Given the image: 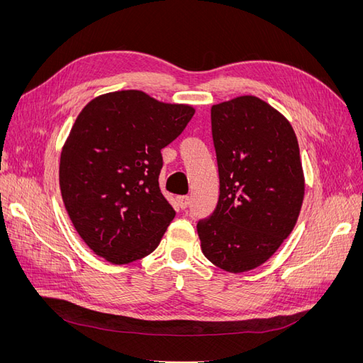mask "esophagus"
I'll list each match as a JSON object with an SVG mask.
<instances>
[{
	"label": "esophagus",
	"mask_w": 363,
	"mask_h": 363,
	"mask_svg": "<svg viewBox=\"0 0 363 363\" xmlns=\"http://www.w3.org/2000/svg\"><path fill=\"white\" fill-rule=\"evenodd\" d=\"M189 203H191V199L189 196H180L179 199V206H180V208H188L189 207Z\"/></svg>",
	"instance_id": "1"
}]
</instances>
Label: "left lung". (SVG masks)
Returning <instances> with one entry per match:
<instances>
[{
  "mask_svg": "<svg viewBox=\"0 0 363 363\" xmlns=\"http://www.w3.org/2000/svg\"><path fill=\"white\" fill-rule=\"evenodd\" d=\"M211 119L219 199L196 232L213 265L239 274L265 263L296 224L304 199L298 140L286 118L252 95L213 104Z\"/></svg>",
  "mask_w": 363,
  "mask_h": 363,
  "instance_id": "obj_1",
  "label": "left lung"
}]
</instances>
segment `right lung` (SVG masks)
<instances>
[{"label": "right lung", "mask_w": 363, "mask_h": 363, "mask_svg": "<svg viewBox=\"0 0 363 363\" xmlns=\"http://www.w3.org/2000/svg\"><path fill=\"white\" fill-rule=\"evenodd\" d=\"M195 108L142 91L94 98L77 116L60 152L65 208L83 242L113 265L148 256L175 216L159 188L160 150Z\"/></svg>", "instance_id": "1"}]
</instances>
